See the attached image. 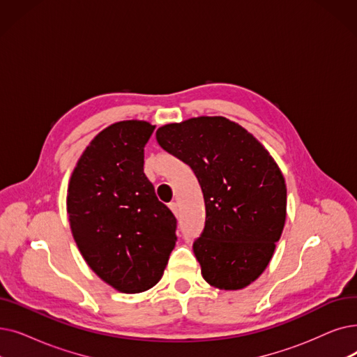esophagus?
Here are the masks:
<instances>
[{
    "label": "esophagus",
    "instance_id": "34e87169",
    "mask_svg": "<svg viewBox=\"0 0 357 357\" xmlns=\"http://www.w3.org/2000/svg\"><path fill=\"white\" fill-rule=\"evenodd\" d=\"M169 208L172 210V213H174L175 215H178V204H176V203H170V204H169Z\"/></svg>",
    "mask_w": 357,
    "mask_h": 357
}]
</instances>
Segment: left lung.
Returning <instances> with one entry per match:
<instances>
[{
	"instance_id": "8db88e82",
	"label": "left lung",
	"mask_w": 357,
	"mask_h": 357,
	"mask_svg": "<svg viewBox=\"0 0 357 357\" xmlns=\"http://www.w3.org/2000/svg\"><path fill=\"white\" fill-rule=\"evenodd\" d=\"M159 146L188 165L204 195L206 223L194 241L211 286L238 290L266 270L286 220V183L257 138L223 116L158 130Z\"/></svg>"
}]
</instances>
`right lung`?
<instances>
[{
    "label": "right lung",
    "mask_w": 357,
    "mask_h": 357,
    "mask_svg": "<svg viewBox=\"0 0 357 357\" xmlns=\"http://www.w3.org/2000/svg\"><path fill=\"white\" fill-rule=\"evenodd\" d=\"M121 121L87 146L70 179L73 236L103 282L122 293L156 284L176 243V219L144 174V147L154 131Z\"/></svg>",
    "instance_id": "right-lung-1"
}]
</instances>
